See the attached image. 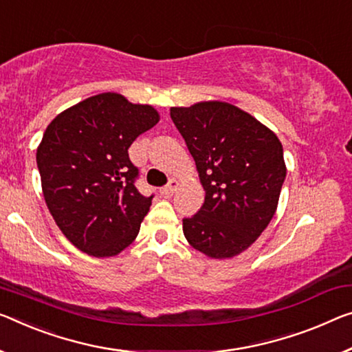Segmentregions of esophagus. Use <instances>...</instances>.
I'll list each match as a JSON object with an SVG mask.
<instances>
[{
    "label": "esophagus",
    "mask_w": 352,
    "mask_h": 352,
    "mask_svg": "<svg viewBox=\"0 0 352 352\" xmlns=\"http://www.w3.org/2000/svg\"><path fill=\"white\" fill-rule=\"evenodd\" d=\"M177 186H179V181H177V179H170V182L166 184V186H165L164 188H162L160 193L164 195L165 198H170V197H173V193L176 192Z\"/></svg>",
    "instance_id": "esophagus-1"
}]
</instances>
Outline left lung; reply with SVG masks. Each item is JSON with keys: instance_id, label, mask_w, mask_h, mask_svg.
I'll list each match as a JSON object with an SVG mask.
<instances>
[{"instance_id": "8db88e82", "label": "left lung", "mask_w": 352, "mask_h": 352, "mask_svg": "<svg viewBox=\"0 0 352 352\" xmlns=\"http://www.w3.org/2000/svg\"><path fill=\"white\" fill-rule=\"evenodd\" d=\"M170 116L206 192L197 215L182 220L184 236L209 258L239 255L277 210L286 177L283 146L269 127L228 102L171 107Z\"/></svg>"}]
</instances>
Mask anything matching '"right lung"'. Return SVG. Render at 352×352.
Segmentation results:
<instances>
[{"label":"right lung","instance_id":"1","mask_svg":"<svg viewBox=\"0 0 352 352\" xmlns=\"http://www.w3.org/2000/svg\"><path fill=\"white\" fill-rule=\"evenodd\" d=\"M159 121L154 107L102 93L48 124L36 153L42 193L58 228L78 250L115 256L138 236L153 197L135 187L138 168L129 148Z\"/></svg>","mask_w":352,"mask_h":352}]
</instances>
